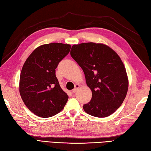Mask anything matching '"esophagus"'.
<instances>
[{
    "label": "esophagus",
    "mask_w": 151,
    "mask_h": 151,
    "mask_svg": "<svg viewBox=\"0 0 151 151\" xmlns=\"http://www.w3.org/2000/svg\"><path fill=\"white\" fill-rule=\"evenodd\" d=\"M79 88H80V85L78 84H76L75 85V88H74V89H73V93H75V92L77 91Z\"/></svg>",
    "instance_id": "34e87169"
}]
</instances>
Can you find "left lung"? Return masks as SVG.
I'll return each mask as SVG.
<instances>
[{
    "label": "left lung",
    "mask_w": 151,
    "mask_h": 151,
    "mask_svg": "<svg viewBox=\"0 0 151 151\" xmlns=\"http://www.w3.org/2000/svg\"><path fill=\"white\" fill-rule=\"evenodd\" d=\"M70 56L82 69L92 98L83 106L86 113L97 117L111 115L123 103L129 78L121 58L110 47L93 42L73 45Z\"/></svg>",
    "instance_id": "8db88e82"
}]
</instances>
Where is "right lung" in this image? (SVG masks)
<instances>
[{
	"label": "right lung",
	"instance_id": "add662e5",
	"mask_svg": "<svg viewBox=\"0 0 151 151\" xmlns=\"http://www.w3.org/2000/svg\"><path fill=\"white\" fill-rule=\"evenodd\" d=\"M69 44L52 43L37 47L25 61L19 80V93L27 107L37 116L47 118L62 111L68 95L56 76L59 62L69 54Z\"/></svg>",
	"mask_w": 151,
	"mask_h": 151
}]
</instances>
